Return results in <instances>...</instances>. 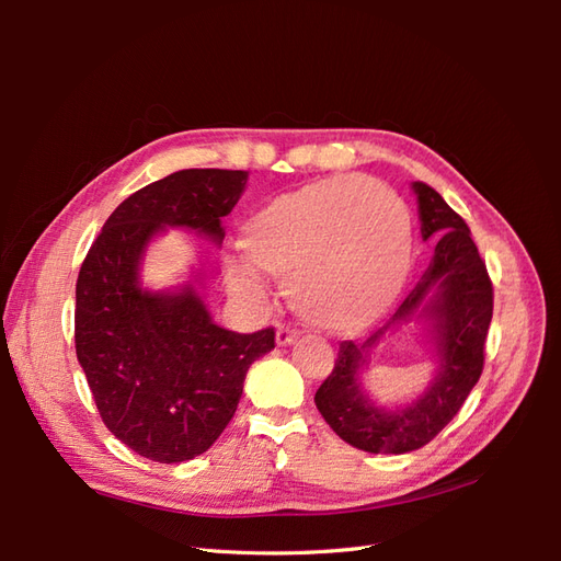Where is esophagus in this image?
<instances>
[{
	"instance_id": "34e87169",
	"label": "esophagus",
	"mask_w": 561,
	"mask_h": 561,
	"mask_svg": "<svg viewBox=\"0 0 561 561\" xmlns=\"http://www.w3.org/2000/svg\"><path fill=\"white\" fill-rule=\"evenodd\" d=\"M297 336H299V330H297V328H290V325H278V332H276V342H278V346L293 344Z\"/></svg>"
}]
</instances>
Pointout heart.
Wrapping results in <instances>:
<instances>
[{"label": "heart", "mask_w": 561, "mask_h": 561, "mask_svg": "<svg viewBox=\"0 0 561 561\" xmlns=\"http://www.w3.org/2000/svg\"><path fill=\"white\" fill-rule=\"evenodd\" d=\"M412 215L402 198L360 175L280 194L241 227L249 260H229L236 295L264 299L257 271L285 285L290 307L332 332L363 330L402 290L412 264Z\"/></svg>", "instance_id": "b5f03b06"}]
</instances>
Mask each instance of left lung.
<instances>
[{
	"mask_svg": "<svg viewBox=\"0 0 561 561\" xmlns=\"http://www.w3.org/2000/svg\"><path fill=\"white\" fill-rule=\"evenodd\" d=\"M423 241H435L428 268L381 330L367 342H342L330 377L316 390V407L344 443L369 454L414 451L443 431L461 410L484 367V342L494 313V287L470 239L463 217L426 182H414ZM423 317L432 322L440 355L436 383L404 411L371 405L357 383L364 353L398 321Z\"/></svg>",
	"mask_w": 561,
	"mask_h": 561,
	"instance_id": "1",
	"label": "left lung"
}]
</instances>
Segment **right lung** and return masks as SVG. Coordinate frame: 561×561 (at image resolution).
<instances>
[{
  "label": "right lung",
  "mask_w": 561,
  "mask_h": 561,
  "mask_svg": "<svg viewBox=\"0 0 561 561\" xmlns=\"http://www.w3.org/2000/svg\"><path fill=\"white\" fill-rule=\"evenodd\" d=\"M248 173L190 168L130 194L98 233L77 278L75 346L105 426L149 461L208 451L243 396L248 367L276 346L274 328L239 334L213 322L192 285L140 287V260L163 227L222 243V217Z\"/></svg>",
  "instance_id": "add662e5"
}]
</instances>
